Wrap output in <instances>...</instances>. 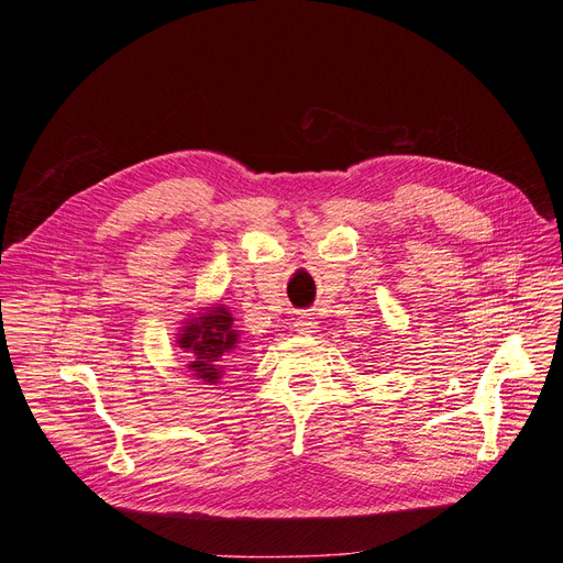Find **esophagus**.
Listing matches in <instances>:
<instances>
[{"mask_svg": "<svg viewBox=\"0 0 563 563\" xmlns=\"http://www.w3.org/2000/svg\"><path fill=\"white\" fill-rule=\"evenodd\" d=\"M294 329H297L299 333H314L317 321L310 312H301L297 319H294Z\"/></svg>", "mask_w": 563, "mask_h": 563, "instance_id": "obj_1", "label": "esophagus"}]
</instances>
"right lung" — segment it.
<instances>
[{"label": "right lung", "mask_w": 563, "mask_h": 563, "mask_svg": "<svg viewBox=\"0 0 563 563\" xmlns=\"http://www.w3.org/2000/svg\"><path fill=\"white\" fill-rule=\"evenodd\" d=\"M232 314L219 306L217 310L205 312L198 319H191L183 338L177 340L183 349H189L194 353L191 369L194 376L217 383L221 378V372L225 367V361L230 356V351L234 349L236 340H240V333L232 327Z\"/></svg>", "instance_id": "right-lung-1"}]
</instances>
